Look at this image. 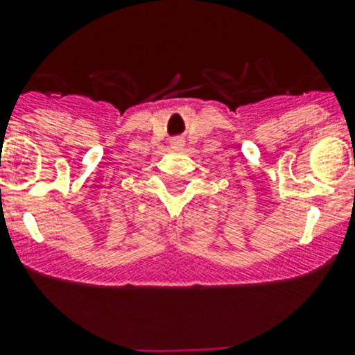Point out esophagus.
Instances as JSON below:
<instances>
[{"instance_id": "obj_1", "label": "esophagus", "mask_w": 355, "mask_h": 355, "mask_svg": "<svg viewBox=\"0 0 355 355\" xmlns=\"http://www.w3.org/2000/svg\"><path fill=\"white\" fill-rule=\"evenodd\" d=\"M184 144H185L184 137H175L173 141H171V148L173 149H182L184 148Z\"/></svg>"}]
</instances>
